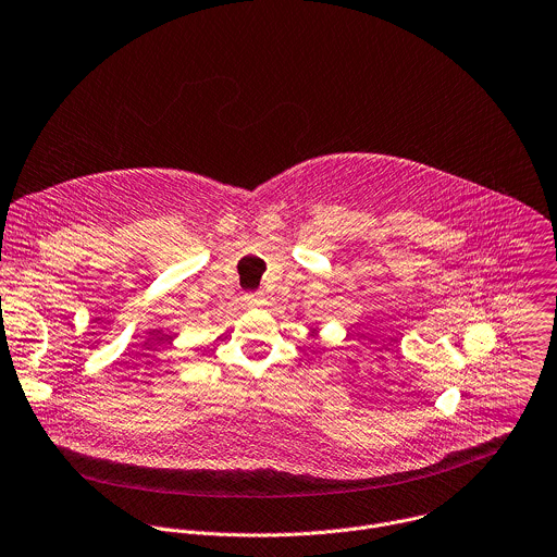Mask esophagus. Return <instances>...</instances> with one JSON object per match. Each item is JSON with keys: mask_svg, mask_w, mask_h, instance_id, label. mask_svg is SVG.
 <instances>
[{"mask_svg": "<svg viewBox=\"0 0 557 557\" xmlns=\"http://www.w3.org/2000/svg\"><path fill=\"white\" fill-rule=\"evenodd\" d=\"M245 299H247V304H249V306H253V308H262V306H267V295H264L262 290L249 293Z\"/></svg>", "mask_w": 557, "mask_h": 557, "instance_id": "obj_1", "label": "esophagus"}]
</instances>
